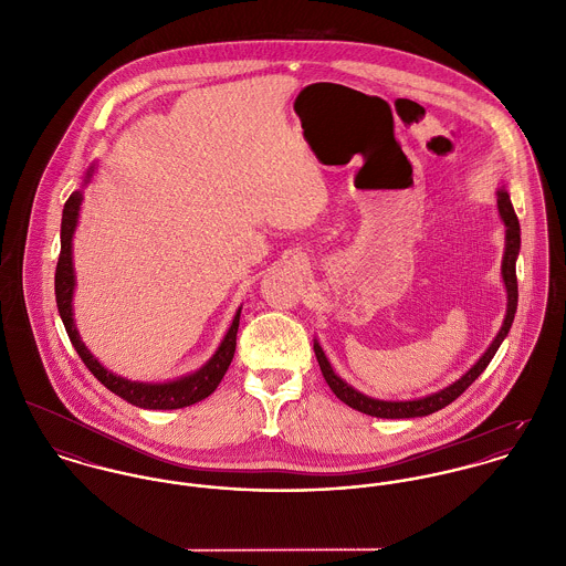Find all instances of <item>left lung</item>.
<instances>
[{
    "instance_id": "8db88e82",
    "label": "left lung",
    "mask_w": 566,
    "mask_h": 566,
    "mask_svg": "<svg viewBox=\"0 0 566 566\" xmlns=\"http://www.w3.org/2000/svg\"><path fill=\"white\" fill-rule=\"evenodd\" d=\"M496 206H499V214L505 223V253H503V264H501V275L505 282V291H507V313L503 319V326L496 335V339L490 343V347L485 349V354L452 385L447 389L431 394L427 398H418V400H405V402H391V400H376L369 398L360 391H356L354 387H349L345 380H340L339 376L335 374V369L331 367V360L326 358L322 345L315 340V356L319 360L322 374L326 378V382L331 385V389L335 391V396L339 398L340 402H345L347 407L374 416V418H387V420H398V418H422L429 413H436L440 409H444L447 405H451L452 400H457L479 376L481 371L488 367V363L494 358L496 349L501 347L503 339L507 337L514 315H516V306H518V282H516V258L521 251V226L516 219V212L512 208L510 195L505 188H501L496 192Z\"/></svg>"
}]
</instances>
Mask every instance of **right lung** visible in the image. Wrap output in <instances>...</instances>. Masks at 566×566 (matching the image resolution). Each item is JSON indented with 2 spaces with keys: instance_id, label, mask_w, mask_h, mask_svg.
<instances>
[{
  "instance_id": "1",
  "label": "right lung",
  "mask_w": 566,
  "mask_h": 566,
  "mask_svg": "<svg viewBox=\"0 0 566 566\" xmlns=\"http://www.w3.org/2000/svg\"><path fill=\"white\" fill-rule=\"evenodd\" d=\"M92 168L87 172L85 184L92 177ZM83 203V192L76 190L70 195L63 208V221H61V255L56 264V275H54V293H56V306L59 315L63 319V326L67 331V337L72 340L74 349L83 358V363L90 367V371L109 389L115 396L124 398L126 402L139 407V409H181L190 407L203 398H208L219 382L226 376L227 367L233 358L235 352V333L240 324V308L233 315V322L227 331L226 339L221 340L219 349L214 356L195 374L181 376L170 382H135L126 380L122 376H115L114 371L105 369L94 354L85 347V343L78 337V331L74 326V313H72V297H74V264H72V238L74 229L78 223V212Z\"/></svg>"
}]
</instances>
